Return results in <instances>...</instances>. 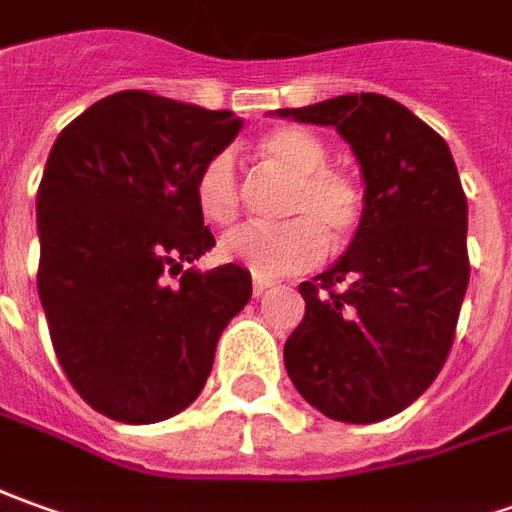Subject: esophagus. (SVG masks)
<instances>
[{"mask_svg": "<svg viewBox=\"0 0 512 512\" xmlns=\"http://www.w3.org/2000/svg\"><path fill=\"white\" fill-rule=\"evenodd\" d=\"M270 287H273L270 281H262V278H256V281H253V298H262L264 292L270 290Z\"/></svg>", "mask_w": 512, "mask_h": 512, "instance_id": "esophagus-1", "label": "esophagus"}]
</instances>
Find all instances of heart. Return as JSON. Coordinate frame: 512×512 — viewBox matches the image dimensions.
<instances>
[{
	"instance_id": "b5f03b06",
	"label": "heart",
	"mask_w": 512,
	"mask_h": 512,
	"mask_svg": "<svg viewBox=\"0 0 512 512\" xmlns=\"http://www.w3.org/2000/svg\"><path fill=\"white\" fill-rule=\"evenodd\" d=\"M259 155L290 178L278 225H242L222 236L220 256L248 267L256 278H278L309 270L323 259L326 242L343 248L362 222V189L340 169H329V150L312 130L287 125L270 130ZM197 209L211 225H228L239 214V181L234 158H209L195 183Z\"/></svg>"
}]
</instances>
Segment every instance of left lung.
I'll list each match as a JSON object with an SVG mask.
<instances>
[{
  "label": "left lung",
  "mask_w": 512,
  "mask_h": 512,
  "mask_svg": "<svg viewBox=\"0 0 512 512\" xmlns=\"http://www.w3.org/2000/svg\"><path fill=\"white\" fill-rule=\"evenodd\" d=\"M278 116L343 136L365 183L345 253L303 281L284 343L295 390L345 424H376L424 393L449 357L468 290V203L449 144L401 102L343 94Z\"/></svg>",
  "instance_id": "obj_1"
}]
</instances>
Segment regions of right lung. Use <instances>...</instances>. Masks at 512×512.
Returning <instances> with one entry per match:
<instances>
[{
  "label": "right lung",
  "instance_id": "right-lung-1",
  "mask_svg": "<svg viewBox=\"0 0 512 512\" xmlns=\"http://www.w3.org/2000/svg\"><path fill=\"white\" fill-rule=\"evenodd\" d=\"M239 130L231 111L119 91L52 144L35 197L38 298L66 379L114 421L186 410L222 329L250 301L245 267H183L214 245L197 175Z\"/></svg>",
  "mask_w": 512,
  "mask_h": 512
}]
</instances>
